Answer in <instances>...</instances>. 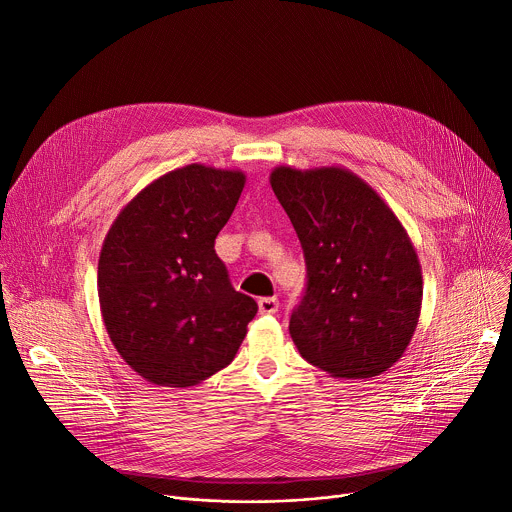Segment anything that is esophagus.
<instances>
[{
	"instance_id": "1",
	"label": "esophagus",
	"mask_w": 512,
	"mask_h": 512,
	"mask_svg": "<svg viewBox=\"0 0 512 512\" xmlns=\"http://www.w3.org/2000/svg\"><path fill=\"white\" fill-rule=\"evenodd\" d=\"M257 304H259L261 314H275L279 310V300L277 298H261Z\"/></svg>"
}]
</instances>
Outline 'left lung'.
<instances>
[{
  "label": "left lung",
  "mask_w": 512,
  "mask_h": 512,
  "mask_svg": "<svg viewBox=\"0 0 512 512\" xmlns=\"http://www.w3.org/2000/svg\"><path fill=\"white\" fill-rule=\"evenodd\" d=\"M269 182L306 257L308 287L289 318L300 354L336 379L385 373L421 314V265L407 231L346 168L279 166Z\"/></svg>",
  "instance_id": "8db88e82"
}]
</instances>
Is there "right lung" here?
<instances>
[{
  "mask_svg": "<svg viewBox=\"0 0 512 512\" xmlns=\"http://www.w3.org/2000/svg\"><path fill=\"white\" fill-rule=\"evenodd\" d=\"M245 180L241 170L202 164L172 170L117 214L103 241L101 316L145 381L192 387L225 369L257 314L214 251Z\"/></svg>",
  "mask_w": 512,
  "mask_h": 512,
  "instance_id": "right-lung-1",
  "label": "right lung"
}]
</instances>
